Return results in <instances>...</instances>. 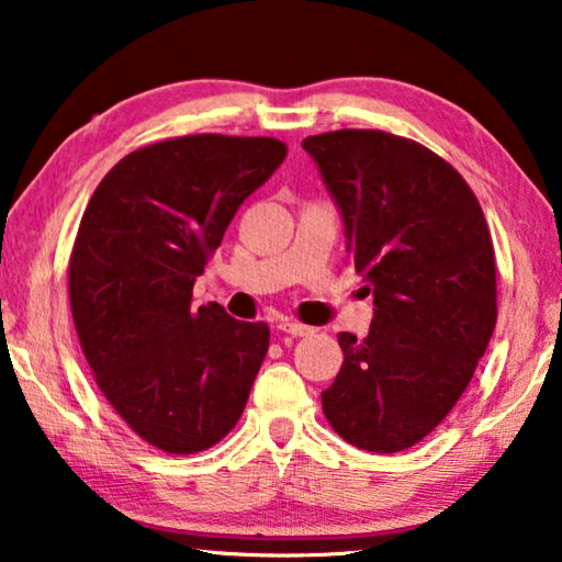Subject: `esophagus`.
I'll return each instance as SVG.
<instances>
[{
	"label": "esophagus",
	"mask_w": 562,
	"mask_h": 562,
	"mask_svg": "<svg viewBox=\"0 0 562 562\" xmlns=\"http://www.w3.org/2000/svg\"><path fill=\"white\" fill-rule=\"evenodd\" d=\"M278 329H282V333H288V335H295V337L315 335V327H307V325H302V323H295V319H280Z\"/></svg>",
	"instance_id": "esophagus-1"
}]
</instances>
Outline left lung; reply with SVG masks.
Wrapping results in <instances>:
<instances>
[{
    "instance_id": "8db88e82",
    "label": "left lung",
    "mask_w": 562,
    "mask_h": 562,
    "mask_svg": "<svg viewBox=\"0 0 562 562\" xmlns=\"http://www.w3.org/2000/svg\"><path fill=\"white\" fill-rule=\"evenodd\" d=\"M368 280V337L340 333L323 393L333 430L368 452L413 448L438 427L495 329V252L483 210L442 157L380 130L302 139Z\"/></svg>"
}]
</instances>
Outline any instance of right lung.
<instances>
[{"instance_id":"1","label":"right lung","mask_w":562,"mask_h":562,"mask_svg":"<svg viewBox=\"0 0 562 562\" xmlns=\"http://www.w3.org/2000/svg\"><path fill=\"white\" fill-rule=\"evenodd\" d=\"M288 155L272 137L190 135L120 159L89 200L69 302L94 380L142 440L192 456L237 425L270 347L192 288L235 212Z\"/></svg>"}]
</instances>
